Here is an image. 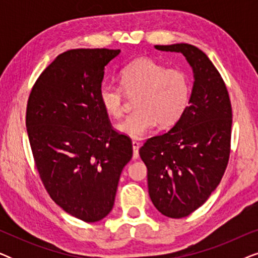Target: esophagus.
<instances>
[{"mask_svg": "<svg viewBox=\"0 0 258 258\" xmlns=\"http://www.w3.org/2000/svg\"><path fill=\"white\" fill-rule=\"evenodd\" d=\"M140 147H141V143L140 142L133 141V150H134L133 158H134V160H137V158H139V149H140Z\"/></svg>", "mask_w": 258, "mask_h": 258, "instance_id": "esophagus-1", "label": "esophagus"}]
</instances>
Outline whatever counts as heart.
<instances>
[{
  "instance_id": "heart-1",
  "label": "heart",
  "mask_w": 258,
  "mask_h": 258,
  "mask_svg": "<svg viewBox=\"0 0 258 258\" xmlns=\"http://www.w3.org/2000/svg\"><path fill=\"white\" fill-rule=\"evenodd\" d=\"M121 86L103 82L98 90V98L104 111L117 118L124 107L122 91L128 96L137 95L134 102L137 110L115 125L118 133L133 139L143 137L157 123L162 126L175 124L189 103L188 75L182 70L165 68L147 57L137 58L122 69Z\"/></svg>"
}]
</instances>
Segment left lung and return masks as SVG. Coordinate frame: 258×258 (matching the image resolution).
<instances>
[{"label": "left lung", "instance_id": "1", "mask_svg": "<svg viewBox=\"0 0 258 258\" xmlns=\"http://www.w3.org/2000/svg\"><path fill=\"white\" fill-rule=\"evenodd\" d=\"M181 52L194 73L189 105L168 133L141 147L151 202L162 215L188 216L220 184L229 161L232 112L227 87L202 50L188 43L155 45Z\"/></svg>", "mask_w": 258, "mask_h": 258}]
</instances>
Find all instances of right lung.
<instances>
[{"mask_svg": "<svg viewBox=\"0 0 258 258\" xmlns=\"http://www.w3.org/2000/svg\"><path fill=\"white\" fill-rule=\"evenodd\" d=\"M121 50L73 49L58 55L34 84L26 125L35 163L52 201L84 222L114 207L119 176L133 157L98 98L104 69Z\"/></svg>", "mask_w": 258, "mask_h": 258, "instance_id": "obj_1", "label": "right lung"}]
</instances>
